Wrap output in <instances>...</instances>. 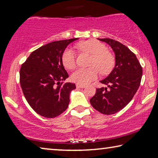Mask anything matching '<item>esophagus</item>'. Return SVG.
I'll use <instances>...</instances> for the list:
<instances>
[{
  "instance_id": "esophagus-1",
  "label": "esophagus",
  "mask_w": 158,
  "mask_h": 158,
  "mask_svg": "<svg viewBox=\"0 0 158 158\" xmlns=\"http://www.w3.org/2000/svg\"><path fill=\"white\" fill-rule=\"evenodd\" d=\"M76 86H77V88H81V89H84V88L85 87V85H82V84H77L76 85Z\"/></svg>"
}]
</instances>
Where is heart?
<instances>
[{
  "label": "heart",
  "instance_id": "obj_1",
  "mask_svg": "<svg viewBox=\"0 0 158 158\" xmlns=\"http://www.w3.org/2000/svg\"><path fill=\"white\" fill-rule=\"evenodd\" d=\"M82 51L92 55L88 68H80L72 74L71 79L79 84L85 85L97 78L100 73L108 74L114 65V58L111 52L106 50L105 45L95 40H90L79 43ZM65 68L74 69L76 67V56L72 48H66L61 57Z\"/></svg>",
  "mask_w": 158,
  "mask_h": 158
}]
</instances>
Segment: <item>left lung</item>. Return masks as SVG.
Wrapping results in <instances>:
<instances>
[{"instance_id": "8db88e82", "label": "left lung", "mask_w": 158, "mask_h": 158, "mask_svg": "<svg viewBox=\"0 0 158 158\" xmlns=\"http://www.w3.org/2000/svg\"><path fill=\"white\" fill-rule=\"evenodd\" d=\"M98 40L110 45L115 53L116 65L109 75L100 81L107 87L96 89L90 102L101 114L111 115L132 100L141 84L142 67L135 53L121 42L110 38Z\"/></svg>"}]
</instances>
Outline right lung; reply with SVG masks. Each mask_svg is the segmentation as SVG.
Segmentation results:
<instances>
[{
	"instance_id": "1",
	"label": "right lung",
	"mask_w": 158,
	"mask_h": 158,
	"mask_svg": "<svg viewBox=\"0 0 158 158\" xmlns=\"http://www.w3.org/2000/svg\"><path fill=\"white\" fill-rule=\"evenodd\" d=\"M78 38L54 41L32 52L20 69V85L33 110L45 118L56 117L68 108L69 94L76 85L60 82L68 77L63 52Z\"/></svg>"
}]
</instances>
